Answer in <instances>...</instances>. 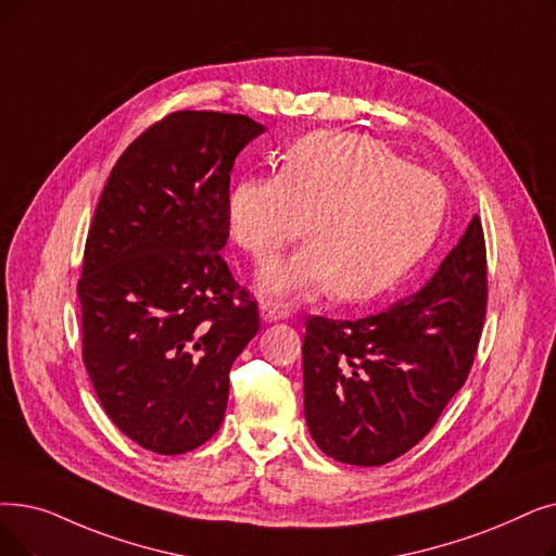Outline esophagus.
<instances>
[{
  "label": "esophagus",
  "instance_id": "1",
  "mask_svg": "<svg viewBox=\"0 0 556 556\" xmlns=\"http://www.w3.org/2000/svg\"><path fill=\"white\" fill-rule=\"evenodd\" d=\"M291 316V308L283 304H275V302H261V318L265 323H279Z\"/></svg>",
  "mask_w": 556,
  "mask_h": 556
}]
</instances>
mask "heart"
Masks as SVG:
<instances>
[{
    "mask_svg": "<svg viewBox=\"0 0 556 556\" xmlns=\"http://www.w3.org/2000/svg\"><path fill=\"white\" fill-rule=\"evenodd\" d=\"M238 245L270 258L304 231L311 243L268 263V295L358 302L395 286L429 252L445 218L443 184L383 142L316 131L291 144L279 175L240 179L227 202Z\"/></svg>",
    "mask_w": 556,
    "mask_h": 556,
    "instance_id": "1",
    "label": "heart"
}]
</instances>
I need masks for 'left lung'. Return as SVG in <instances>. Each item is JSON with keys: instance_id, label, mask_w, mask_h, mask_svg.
Returning <instances> with one entry per match:
<instances>
[{"instance_id": "1", "label": "left lung", "mask_w": 556, "mask_h": 556, "mask_svg": "<svg viewBox=\"0 0 556 556\" xmlns=\"http://www.w3.org/2000/svg\"><path fill=\"white\" fill-rule=\"evenodd\" d=\"M486 300L475 215L418 293L361 320L311 316L304 416L316 445L350 466H383L420 443L470 375Z\"/></svg>"}]
</instances>
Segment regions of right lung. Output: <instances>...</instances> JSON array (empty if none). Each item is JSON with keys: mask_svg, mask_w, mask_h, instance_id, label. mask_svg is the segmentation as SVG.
<instances>
[{"mask_svg": "<svg viewBox=\"0 0 556 556\" xmlns=\"http://www.w3.org/2000/svg\"><path fill=\"white\" fill-rule=\"evenodd\" d=\"M263 134L248 115L177 111L113 165L88 229L81 352L113 425L144 450L184 454L220 429L229 370L258 304L229 273V181Z\"/></svg>", "mask_w": 556, "mask_h": 556, "instance_id": "obj_1", "label": "right lung"}]
</instances>
